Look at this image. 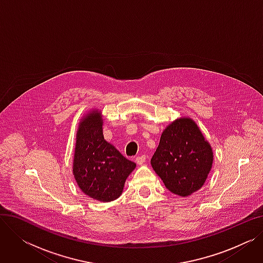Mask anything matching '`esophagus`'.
I'll return each instance as SVG.
<instances>
[{
    "label": "esophagus",
    "mask_w": 263,
    "mask_h": 263,
    "mask_svg": "<svg viewBox=\"0 0 263 263\" xmlns=\"http://www.w3.org/2000/svg\"><path fill=\"white\" fill-rule=\"evenodd\" d=\"M145 161H146V156H145V155L136 157V159H135V162H136L137 164H139V165L144 164V163H145Z\"/></svg>",
    "instance_id": "obj_1"
}]
</instances>
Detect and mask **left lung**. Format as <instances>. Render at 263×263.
Instances as JSON below:
<instances>
[{
    "label": "left lung",
    "instance_id": "left-lung-1",
    "mask_svg": "<svg viewBox=\"0 0 263 263\" xmlns=\"http://www.w3.org/2000/svg\"><path fill=\"white\" fill-rule=\"evenodd\" d=\"M150 163L165 186L185 197L205 182L212 167L213 151L195 121L181 117L165 128Z\"/></svg>",
    "mask_w": 263,
    "mask_h": 263
}]
</instances>
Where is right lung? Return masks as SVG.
<instances>
[{"instance_id":"obj_1","label":"right lung","mask_w":263,"mask_h":263,"mask_svg":"<svg viewBox=\"0 0 263 263\" xmlns=\"http://www.w3.org/2000/svg\"><path fill=\"white\" fill-rule=\"evenodd\" d=\"M103 119L98 109L82 117L77 131L73 176L84 194L107 202L117 199L136 164L104 140Z\"/></svg>"}]
</instances>
